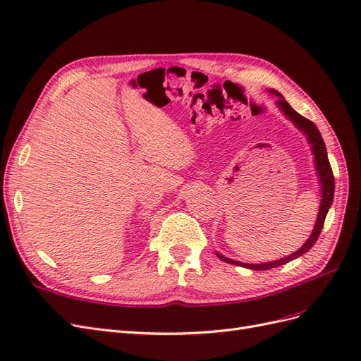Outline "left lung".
<instances>
[{
    "label": "left lung",
    "instance_id": "1",
    "mask_svg": "<svg viewBox=\"0 0 361 361\" xmlns=\"http://www.w3.org/2000/svg\"><path fill=\"white\" fill-rule=\"evenodd\" d=\"M268 93L277 96L276 105H277L279 110L290 120V122L295 125V128L301 130V133L305 135V138H307V141H309V145L312 147V155L314 158L316 174H318V180H319V185H321V187H319L321 188V204H319L318 218H316V223H314V227H313V231H312L309 239L297 251H293L292 255H289L286 257H281V259L274 260V262H265V264H244V262L228 259V257L218 253V251L215 253L221 260L227 262V264L244 267V268L253 269V271H267V269H271V268L285 265V264H288V262L302 256L304 253H307V251L314 245V243L318 241V238H319L321 231L324 227L325 216H326V214H329V209L331 207L333 197H334V176H333V170H331V166H330L329 155H326V147H325L324 138L319 133V129L316 128V125L313 122H310L309 118H305V117H302L301 114L295 111L293 108L285 101V97H283L277 90L269 89Z\"/></svg>",
    "mask_w": 361,
    "mask_h": 361
}]
</instances>
